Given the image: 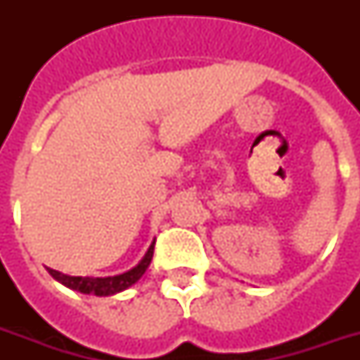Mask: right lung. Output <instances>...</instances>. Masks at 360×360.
I'll return each mask as SVG.
<instances>
[{
    "instance_id": "1",
    "label": "right lung",
    "mask_w": 360,
    "mask_h": 360,
    "mask_svg": "<svg viewBox=\"0 0 360 360\" xmlns=\"http://www.w3.org/2000/svg\"><path fill=\"white\" fill-rule=\"evenodd\" d=\"M153 250H155V243L149 246V250L143 256L134 269H130L127 273L117 274V276H106V278H91V276H69V274L59 273L53 269H48V273L52 274L53 278L61 282L63 285L70 288V290L80 291V293H87V295L106 297L120 293V291L127 290L132 284H136L141 278V274L146 273V269L149 267V263L153 259Z\"/></svg>"
}]
</instances>
